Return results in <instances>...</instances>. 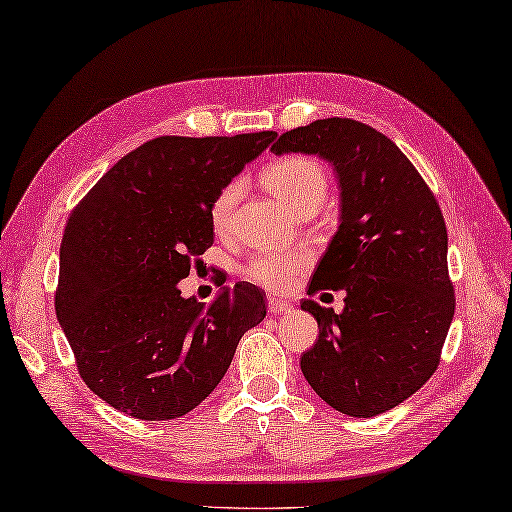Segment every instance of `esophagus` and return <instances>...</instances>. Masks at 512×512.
<instances>
[{"label":"esophagus","mask_w":512,"mask_h":512,"mask_svg":"<svg viewBox=\"0 0 512 512\" xmlns=\"http://www.w3.org/2000/svg\"><path fill=\"white\" fill-rule=\"evenodd\" d=\"M267 309H269V313L278 315V313H287V311H291V304H289V302H285V300L276 298V295H269V298H267Z\"/></svg>","instance_id":"1"}]
</instances>
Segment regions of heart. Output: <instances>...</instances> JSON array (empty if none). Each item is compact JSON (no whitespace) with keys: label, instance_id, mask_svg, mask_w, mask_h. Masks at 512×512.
<instances>
[{"label":"heart","instance_id":"1","mask_svg":"<svg viewBox=\"0 0 512 512\" xmlns=\"http://www.w3.org/2000/svg\"><path fill=\"white\" fill-rule=\"evenodd\" d=\"M260 181L271 195L287 203L295 212L304 210L311 203H322L328 190V179L322 164L304 155H291L285 160L271 162L265 166ZM241 190L243 181L232 179L214 195L210 203V223L214 232L223 234L230 230L232 210L238 197H241ZM304 260V252H265L252 258V263L245 269V276L256 285L280 291L291 285Z\"/></svg>","mask_w":512,"mask_h":512}]
</instances>
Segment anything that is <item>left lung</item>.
Here are the masks:
<instances>
[{
    "mask_svg": "<svg viewBox=\"0 0 512 512\" xmlns=\"http://www.w3.org/2000/svg\"><path fill=\"white\" fill-rule=\"evenodd\" d=\"M271 153L322 157L339 181V227L309 291L344 289V311L300 304L320 328L304 379L346 416L388 412L434 374L456 311L438 203L399 146L357 120H315Z\"/></svg>",
    "mask_w": 512,
    "mask_h": 512,
    "instance_id": "8db88e82",
    "label": "left lung"
}]
</instances>
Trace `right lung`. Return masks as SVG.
I'll list each match as a JSON object with an SVG mask.
<instances>
[{
  "label": "right lung",
  "mask_w": 512,
  "mask_h": 512,
  "mask_svg": "<svg viewBox=\"0 0 512 512\" xmlns=\"http://www.w3.org/2000/svg\"><path fill=\"white\" fill-rule=\"evenodd\" d=\"M276 131L155 138L113 164L72 210L56 317L87 388L140 420L188 414L221 383L241 337L265 320L263 291L238 282L210 306L179 280L214 241L210 203Z\"/></svg>",
  "instance_id": "add662e5"
}]
</instances>
